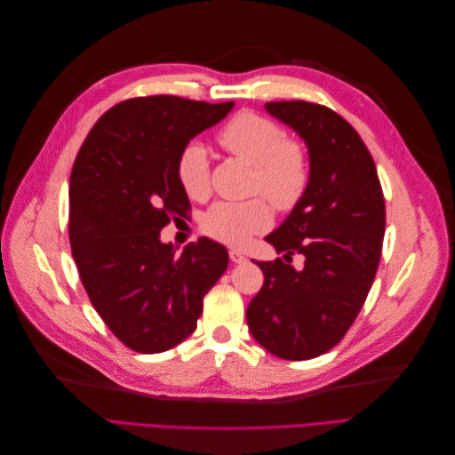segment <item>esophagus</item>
Wrapping results in <instances>:
<instances>
[{"label": "esophagus", "mask_w": 455, "mask_h": 455, "mask_svg": "<svg viewBox=\"0 0 455 455\" xmlns=\"http://www.w3.org/2000/svg\"><path fill=\"white\" fill-rule=\"evenodd\" d=\"M229 259L233 261V264H244L246 261V256L239 251H229Z\"/></svg>", "instance_id": "obj_1"}]
</instances>
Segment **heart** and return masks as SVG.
Segmentation results:
<instances>
[{
  "mask_svg": "<svg viewBox=\"0 0 455 455\" xmlns=\"http://www.w3.org/2000/svg\"><path fill=\"white\" fill-rule=\"evenodd\" d=\"M218 142L229 154L254 164L252 191L266 196L277 209L291 211L304 197L309 186L306 151L286 140L279 123L254 112H241L220 131ZM176 176L188 197L203 201L211 196L209 151L201 142L182 148L176 161ZM271 224L273 214L264 199L216 203L201 220L206 235L229 246L249 244Z\"/></svg>",
  "mask_w": 455,
  "mask_h": 455,
  "instance_id": "1",
  "label": "heart"
}]
</instances>
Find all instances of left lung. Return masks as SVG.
<instances>
[{
  "label": "left lung",
  "instance_id": "left-lung-1",
  "mask_svg": "<svg viewBox=\"0 0 455 455\" xmlns=\"http://www.w3.org/2000/svg\"><path fill=\"white\" fill-rule=\"evenodd\" d=\"M309 149V186L266 237L284 254L256 261L264 286L246 309L256 341L286 361L332 349L355 323L374 283L385 233V201L374 159L334 109L306 100L267 102ZM301 253L299 272L286 260Z\"/></svg>",
  "mask_w": 455,
  "mask_h": 455
}]
</instances>
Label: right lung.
<instances>
[{"label":"right lung","instance_id":"1","mask_svg":"<svg viewBox=\"0 0 455 455\" xmlns=\"http://www.w3.org/2000/svg\"><path fill=\"white\" fill-rule=\"evenodd\" d=\"M233 102L172 94L119 102L94 123L70 176L72 254L92 307L119 341L163 353L197 328L203 298L228 269V251L201 237L180 256L159 239L189 201L176 161Z\"/></svg>","mask_w":455,"mask_h":455}]
</instances>
